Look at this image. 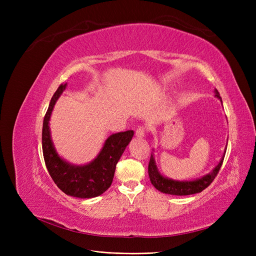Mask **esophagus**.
Segmentation results:
<instances>
[{
	"label": "esophagus",
	"mask_w": 256,
	"mask_h": 256,
	"mask_svg": "<svg viewBox=\"0 0 256 256\" xmlns=\"http://www.w3.org/2000/svg\"><path fill=\"white\" fill-rule=\"evenodd\" d=\"M145 132H146V128L144 126H138L136 130V136L138 138H142L145 136Z\"/></svg>",
	"instance_id": "obj_1"
}]
</instances>
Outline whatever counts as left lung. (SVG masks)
Returning <instances> with one entry per match:
<instances>
[{"mask_svg":"<svg viewBox=\"0 0 256 256\" xmlns=\"http://www.w3.org/2000/svg\"><path fill=\"white\" fill-rule=\"evenodd\" d=\"M216 96L219 99H221L219 92L216 90ZM223 160H224V157H222L219 164L214 168V170L210 174L202 177L200 180H196L193 182H176V180H168V178L164 177L158 172L156 164H154V160L152 154L150 164H148L150 180L154 188L164 193H168V194H172V196L196 194V193L202 192L214 182L216 176L218 175L220 171Z\"/></svg>","mask_w":256,"mask_h":256,"instance_id":"8db88e82","label":"left lung"}]
</instances>
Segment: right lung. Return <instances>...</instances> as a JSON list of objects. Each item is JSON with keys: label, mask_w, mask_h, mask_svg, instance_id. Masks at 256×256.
<instances>
[{"label": "right lung", "mask_w": 256, "mask_h": 256, "mask_svg": "<svg viewBox=\"0 0 256 256\" xmlns=\"http://www.w3.org/2000/svg\"><path fill=\"white\" fill-rule=\"evenodd\" d=\"M66 84H60L51 98L42 124V154L46 166L58 187L80 198H90L102 194L112 184L116 164L134 136L132 130L114 134L106 138L97 158L86 166H72L58 156L54 150L49 129V120L58 98Z\"/></svg>", "instance_id": "add662e5"}]
</instances>
